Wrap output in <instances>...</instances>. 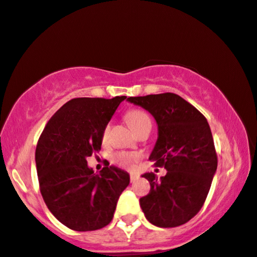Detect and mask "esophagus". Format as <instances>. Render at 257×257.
Listing matches in <instances>:
<instances>
[{
	"instance_id": "esophagus-1",
	"label": "esophagus",
	"mask_w": 257,
	"mask_h": 257,
	"mask_svg": "<svg viewBox=\"0 0 257 257\" xmlns=\"http://www.w3.org/2000/svg\"><path fill=\"white\" fill-rule=\"evenodd\" d=\"M137 179H138V176L136 173H132V175H130V181L132 182H135Z\"/></svg>"
}]
</instances>
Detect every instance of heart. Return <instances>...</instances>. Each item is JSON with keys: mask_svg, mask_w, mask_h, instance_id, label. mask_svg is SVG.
I'll return each instance as SVG.
<instances>
[{"mask_svg": "<svg viewBox=\"0 0 257 257\" xmlns=\"http://www.w3.org/2000/svg\"><path fill=\"white\" fill-rule=\"evenodd\" d=\"M125 119H127L129 125L133 128L135 133H136L138 129L144 127V125L151 124L150 116L147 115V113L142 110L129 111L127 113V115H125ZM108 130H110V124H106L105 128L103 130V139H106ZM138 159L139 156L137 154L127 153V152H120V153H116L113 156L114 162L123 168H133L134 164L138 161Z\"/></svg>", "mask_w": 257, "mask_h": 257, "instance_id": "1", "label": "heart"}]
</instances>
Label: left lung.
<instances>
[{
  "instance_id": "8db88e82",
  "label": "left lung",
  "mask_w": 257,
  "mask_h": 257,
  "mask_svg": "<svg viewBox=\"0 0 257 257\" xmlns=\"http://www.w3.org/2000/svg\"><path fill=\"white\" fill-rule=\"evenodd\" d=\"M149 111L158 123V141L150 155L167 175L144 173L150 194L139 199L146 219L160 228H173L194 217L205 202L217 167L207 120L179 95L164 93L128 97Z\"/></svg>"
}]
</instances>
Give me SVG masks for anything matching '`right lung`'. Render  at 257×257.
Listing matches in <instances>:
<instances>
[{
	"instance_id": "right-lung-1",
	"label": "right lung",
	"mask_w": 257,
	"mask_h": 257,
	"mask_svg": "<svg viewBox=\"0 0 257 257\" xmlns=\"http://www.w3.org/2000/svg\"><path fill=\"white\" fill-rule=\"evenodd\" d=\"M124 98H73L54 113L38 139L35 161L43 199L76 231L110 223L129 185L128 172L111 165L95 173L86 160L101 150L103 130Z\"/></svg>"
}]
</instances>
